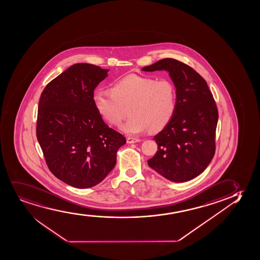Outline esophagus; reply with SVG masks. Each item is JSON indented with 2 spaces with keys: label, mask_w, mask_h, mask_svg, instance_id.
I'll return each instance as SVG.
<instances>
[{
  "label": "esophagus",
  "mask_w": 260,
  "mask_h": 260,
  "mask_svg": "<svg viewBox=\"0 0 260 260\" xmlns=\"http://www.w3.org/2000/svg\"><path fill=\"white\" fill-rule=\"evenodd\" d=\"M126 141H127V143H130V144H131V143H136V142H140L139 139L134 138V137H128Z\"/></svg>",
  "instance_id": "34e87169"
}]
</instances>
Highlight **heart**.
Here are the masks:
<instances>
[{
	"label": "heart",
	"instance_id": "b5f03b06",
	"mask_svg": "<svg viewBox=\"0 0 260 260\" xmlns=\"http://www.w3.org/2000/svg\"><path fill=\"white\" fill-rule=\"evenodd\" d=\"M92 99L100 116L113 125L125 118L129 109L131 118L120 129L131 135L149 129L153 133L161 131L171 121L178 106L177 88L171 80L136 75L116 82L111 92L96 90Z\"/></svg>",
	"mask_w": 260,
	"mask_h": 260
}]
</instances>
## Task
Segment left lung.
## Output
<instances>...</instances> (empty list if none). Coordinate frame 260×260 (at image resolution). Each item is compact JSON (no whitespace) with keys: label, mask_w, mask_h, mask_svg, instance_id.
Here are the masks:
<instances>
[{"label":"left lung","mask_w":260,"mask_h":260,"mask_svg":"<svg viewBox=\"0 0 260 260\" xmlns=\"http://www.w3.org/2000/svg\"><path fill=\"white\" fill-rule=\"evenodd\" d=\"M143 71L167 70L178 106L169 125L154 137L157 151L148 166L172 182H185L206 170L215 153L218 109L206 80L187 64L166 58Z\"/></svg>","instance_id":"8db88e82"}]
</instances>
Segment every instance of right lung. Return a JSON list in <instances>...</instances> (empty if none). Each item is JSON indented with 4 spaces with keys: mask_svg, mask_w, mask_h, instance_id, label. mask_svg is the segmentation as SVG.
Segmentation results:
<instances>
[{
    "mask_svg": "<svg viewBox=\"0 0 260 260\" xmlns=\"http://www.w3.org/2000/svg\"><path fill=\"white\" fill-rule=\"evenodd\" d=\"M108 69L76 63L46 86L39 103L36 134L47 167L76 188L95 186L116 165L124 135L106 125L93 104Z\"/></svg>",
    "mask_w": 260,
    "mask_h": 260,
    "instance_id": "1",
    "label": "right lung"
}]
</instances>
